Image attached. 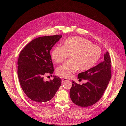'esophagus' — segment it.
Listing matches in <instances>:
<instances>
[{"mask_svg":"<svg viewBox=\"0 0 126 126\" xmlns=\"http://www.w3.org/2000/svg\"><path fill=\"white\" fill-rule=\"evenodd\" d=\"M68 80L67 79H65V78H63L62 79V83H64L65 81H67Z\"/></svg>","mask_w":126,"mask_h":126,"instance_id":"obj_1","label":"esophagus"}]
</instances>
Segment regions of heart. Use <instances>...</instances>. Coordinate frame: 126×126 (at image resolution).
Returning a JSON list of instances; mask_svg holds the SVG:
<instances>
[{
	"label": "heart",
	"mask_w": 126,
	"mask_h": 126,
	"mask_svg": "<svg viewBox=\"0 0 126 126\" xmlns=\"http://www.w3.org/2000/svg\"><path fill=\"white\" fill-rule=\"evenodd\" d=\"M102 50L88 40L79 37L68 38L63 46H58L52 50L51 57L55 63L64 62L70 55V60L59 67L58 75L69 78L79 69L80 71L91 68L100 59Z\"/></svg>",
	"instance_id": "b5f03b06"
}]
</instances>
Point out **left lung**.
<instances>
[{"label":"left lung","mask_w":126,"mask_h":126,"mask_svg":"<svg viewBox=\"0 0 126 126\" xmlns=\"http://www.w3.org/2000/svg\"><path fill=\"white\" fill-rule=\"evenodd\" d=\"M111 61L108 51L104 54V61L90 69L78 74L79 80H86L82 85L72 81L70 96L72 102L87 107L100 100L111 78Z\"/></svg>","instance_id":"obj_1"}]
</instances>
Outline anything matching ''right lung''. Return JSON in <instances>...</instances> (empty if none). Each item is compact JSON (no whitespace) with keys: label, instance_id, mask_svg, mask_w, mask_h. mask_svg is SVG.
I'll use <instances>...</instances> for the list:
<instances>
[{"label":"right lung","instance_id":"1","mask_svg":"<svg viewBox=\"0 0 126 126\" xmlns=\"http://www.w3.org/2000/svg\"><path fill=\"white\" fill-rule=\"evenodd\" d=\"M62 37L46 36L32 40L20 51L18 60V76L25 93L35 104L50 101L61 85V80L54 76L45 81L44 76L54 72L50 51Z\"/></svg>","mask_w":126,"mask_h":126}]
</instances>
